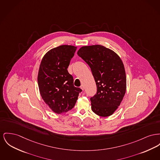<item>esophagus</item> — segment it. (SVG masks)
I'll return each instance as SVG.
<instances>
[{
	"instance_id": "1",
	"label": "esophagus",
	"mask_w": 160,
	"mask_h": 160,
	"mask_svg": "<svg viewBox=\"0 0 160 160\" xmlns=\"http://www.w3.org/2000/svg\"><path fill=\"white\" fill-rule=\"evenodd\" d=\"M80 88L82 89V91H83V90H84V89H85V88H84V86H83V85H82V86H80Z\"/></svg>"
}]
</instances>
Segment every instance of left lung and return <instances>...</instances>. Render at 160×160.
Masks as SVG:
<instances>
[{
	"label": "left lung",
	"instance_id": "left-lung-1",
	"mask_svg": "<svg viewBox=\"0 0 160 160\" xmlns=\"http://www.w3.org/2000/svg\"><path fill=\"white\" fill-rule=\"evenodd\" d=\"M77 54L91 68L97 85V93L91 98L92 111L103 117L112 115L126 90L122 59L112 50L100 45L82 47Z\"/></svg>",
	"mask_w": 160,
	"mask_h": 160
}]
</instances>
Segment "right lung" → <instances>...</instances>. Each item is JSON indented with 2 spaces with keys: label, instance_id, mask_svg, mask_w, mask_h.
I'll return each instance as SVG.
<instances>
[{
  "label": "right lung",
  "instance_id": "right-lung-1",
  "mask_svg": "<svg viewBox=\"0 0 160 160\" xmlns=\"http://www.w3.org/2000/svg\"><path fill=\"white\" fill-rule=\"evenodd\" d=\"M77 47L61 45L48 51L42 58L38 72L40 94L49 108L58 114L75 106L82 89L74 86L72 76L67 68Z\"/></svg>",
  "mask_w": 160,
  "mask_h": 160
}]
</instances>
